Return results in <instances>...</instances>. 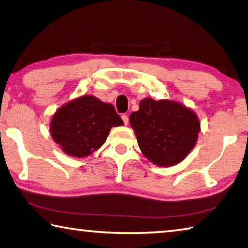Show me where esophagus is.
<instances>
[{
    "label": "esophagus",
    "mask_w": 248,
    "mask_h": 248,
    "mask_svg": "<svg viewBox=\"0 0 248 248\" xmlns=\"http://www.w3.org/2000/svg\"><path fill=\"white\" fill-rule=\"evenodd\" d=\"M121 118H123L124 124L127 125L128 123H129V117H128V115H123V116H121Z\"/></svg>",
    "instance_id": "34e87169"
}]
</instances>
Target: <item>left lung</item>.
Instances as JSON below:
<instances>
[{"label": "left lung", "instance_id": "8db88e82", "mask_svg": "<svg viewBox=\"0 0 248 248\" xmlns=\"http://www.w3.org/2000/svg\"><path fill=\"white\" fill-rule=\"evenodd\" d=\"M144 156L159 167L184 161L195 148L200 121L192 109L176 100L142 99L139 110L129 117Z\"/></svg>", "mask_w": 248, "mask_h": 248}]
</instances>
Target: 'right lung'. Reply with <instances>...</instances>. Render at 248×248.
I'll list each match as a JSON object with an SVG mask.
<instances>
[{
  "mask_svg": "<svg viewBox=\"0 0 248 248\" xmlns=\"http://www.w3.org/2000/svg\"><path fill=\"white\" fill-rule=\"evenodd\" d=\"M123 124L111 104L83 95L57 109L49 128L53 141L65 154L82 158L106 142L112 127Z\"/></svg>",
  "mask_w": 248,
  "mask_h": 248,
  "instance_id": "right-lung-1",
  "label": "right lung"
}]
</instances>
